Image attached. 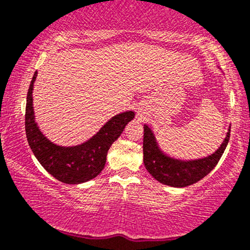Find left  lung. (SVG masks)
Wrapping results in <instances>:
<instances>
[{"label":"left lung","mask_w":250,"mask_h":250,"mask_svg":"<svg viewBox=\"0 0 250 250\" xmlns=\"http://www.w3.org/2000/svg\"><path fill=\"white\" fill-rule=\"evenodd\" d=\"M230 138V130L227 133L226 139L221 147L207 158L198 161L181 162L164 156L156 144L155 137L146 125L144 126V139H143V152L144 165L151 176L167 186L183 188L197 183L217 165L222 157Z\"/></svg>","instance_id":"obj_1"}]
</instances>
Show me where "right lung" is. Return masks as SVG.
I'll return each instance as SVG.
<instances>
[{
    "instance_id": "right-lung-1",
    "label": "right lung",
    "mask_w": 250,
    "mask_h": 250,
    "mask_svg": "<svg viewBox=\"0 0 250 250\" xmlns=\"http://www.w3.org/2000/svg\"><path fill=\"white\" fill-rule=\"evenodd\" d=\"M38 73L30 81L26 105V134L28 144L38 161L50 175L66 184H79L97 177L106 163L108 148L133 119V112L113 117L93 138L73 147H61L50 143L36 126L33 111V85Z\"/></svg>"
}]
</instances>
